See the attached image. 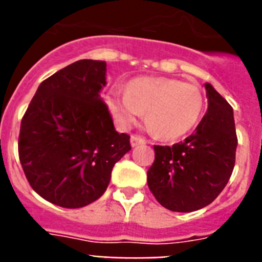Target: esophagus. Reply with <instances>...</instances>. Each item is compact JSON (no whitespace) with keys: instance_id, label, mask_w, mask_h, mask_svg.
I'll use <instances>...</instances> for the list:
<instances>
[{"instance_id":"34e87169","label":"esophagus","mask_w":262,"mask_h":262,"mask_svg":"<svg viewBox=\"0 0 262 262\" xmlns=\"http://www.w3.org/2000/svg\"><path fill=\"white\" fill-rule=\"evenodd\" d=\"M130 144L132 147H137V145H141V144H145V140L143 137H140V136L133 135L130 139Z\"/></svg>"}]
</instances>
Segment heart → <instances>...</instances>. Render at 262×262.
<instances>
[{
    "instance_id": "heart-1",
    "label": "heart",
    "mask_w": 262,
    "mask_h": 262,
    "mask_svg": "<svg viewBox=\"0 0 262 262\" xmlns=\"http://www.w3.org/2000/svg\"><path fill=\"white\" fill-rule=\"evenodd\" d=\"M107 103L121 127L126 129L143 118L164 139H178L199 123L204 98L197 85L167 77L132 80L127 91H113Z\"/></svg>"
}]
</instances>
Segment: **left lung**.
I'll return each mask as SVG.
<instances>
[{
	"label": "left lung",
	"instance_id": "1",
	"mask_svg": "<svg viewBox=\"0 0 262 262\" xmlns=\"http://www.w3.org/2000/svg\"><path fill=\"white\" fill-rule=\"evenodd\" d=\"M204 87L208 108L195 132L172 147L155 145V162L147 172L152 194L172 212L209 205L227 185L235 164L232 107L211 84Z\"/></svg>",
	"mask_w": 262,
	"mask_h": 262
}]
</instances>
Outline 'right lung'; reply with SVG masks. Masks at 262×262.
I'll return each mask as SVG.
<instances>
[{
	"mask_svg": "<svg viewBox=\"0 0 262 262\" xmlns=\"http://www.w3.org/2000/svg\"><path fill=\"white\" fill-rule=\"evenodd\" d=\"M104 61L80 59L36 90L18 136V156L31 187L49 203L81 208L106 191L114 164L132 149L115 130L100 92Z\"/></svg>",
	"mask_w": 262,
	"mask_h": 262,
	"instance_id": "obj_1",
	"label": "right lung"
}]
</instances>
